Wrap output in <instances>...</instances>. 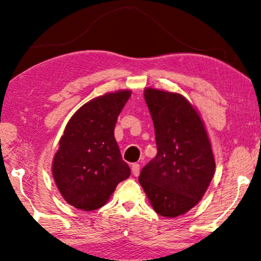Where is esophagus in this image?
Listing matches in <instances>:
<instances>
[{"label":"esophagus","instance_id":"esophagus-1","mask_svg":"<svg viewBox=\"0 0 261 261\" xmlns=\"http://www.w3.org/2000/svg\"><path fill=\"white\" fill-rule=\"evenodd\" d=\"M130 167H132V173H133V175L138 176L140 174V165H139V164H136V163L132 164Z\"/></svg>","mask_w":261,"mask_h":261}]
</instances>
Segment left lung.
<instances>
[{
  "label": "left lung",
  "mask_w": 261,
  "mask_h": 261,
  "mask_svg": "<svg viewBox=\"0 0 261 261\" xmlns=\"http://www.w3.org/2000/svg\"><path fill=\"white\" fill-rule=\"evenodd\" d=\"M157 154L139 181L159 216H184L203 198L216 171V161L204 121L196 108L177 93L145 88Z\"/></svg>",
  "instance_id": "obj_1"
}]
</instances>
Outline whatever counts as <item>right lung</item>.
<instances>
[{
	"instance_id": "1",
	"label": "right lung",
	"mask_w": 261,
	"mask_h": 261,
	"mask_svg": "<svg viewBox=\"0 0 261 261\" xmlns=\"http://www.w3.org/2000/svg\"><path fill=\"white\" fill-rule=\"evenodd\" d=\"M132 90L90 99L73 114L58 142L51 172L59 193L82 211L102 207L119 182L130 175L114 139L118 116Z\"/></svg>"
}]
</instances>
